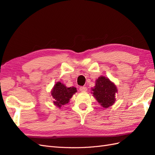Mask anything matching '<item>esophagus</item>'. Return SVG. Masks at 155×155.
I'll list each match as a JSON object with an SVG mask.
<instances>
[{
	"label": "esophagus",
	"mask_w": 155,
	"mask_h": 155,
	"mask_svg": "<svg viewBox=\"0 0 155 155\" xmlns=\"http://www.w3.org/2000/svg\"><path fill=\"white\" fill-rule=\"evenodd\" d=\"M79 91H81V92H85L87 91V88L86 87H79Z\"/></svg>",
	"instance_id": "obj_1"
}]
</instances>
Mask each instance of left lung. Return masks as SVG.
I'll return each mask as SVG.
<instances>
[{
	"instance_id": "obj_1",
	"label": "left lung",
	"mask_w": 155,
	"mask_h": 155,
	"mask_svg": "<svg viewBox=\"0 0 155 155\" xmlns=\"http://www.w3.org/2000/svg\"><path fill=\"white\" fill-rule=\"evenodd\" d=\"M116 92L117 88L114 84L108 78L101 76L96 80L92 93L102 107L108 108L115 102Z\"/></svg>"
}]
</instances>
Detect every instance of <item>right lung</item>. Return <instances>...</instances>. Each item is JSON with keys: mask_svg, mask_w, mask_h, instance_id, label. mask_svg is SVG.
Segmentation results:
<instances>
[{"mask_svg": "<svg viewBox=\"0 0 155 155\" xmlns=\"http://www.w3.org/2000/svg\"><path fill=\"white\" fill-rule=\"evenodd\" d=\"M76 92V88L74 87L67 88L61 83H57L51 91V96L54 99V104L57 107L61 108L65 104H68L70 98Z\"/></svg>", "mask_w": 155, "mask_h": 155, "instance_id": "add662e5", "label": "right lung"}]
</instances>
